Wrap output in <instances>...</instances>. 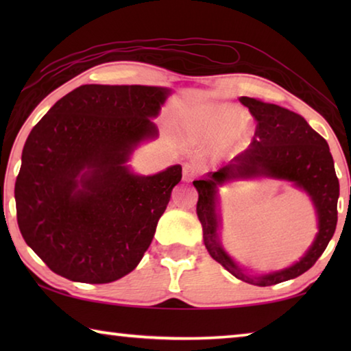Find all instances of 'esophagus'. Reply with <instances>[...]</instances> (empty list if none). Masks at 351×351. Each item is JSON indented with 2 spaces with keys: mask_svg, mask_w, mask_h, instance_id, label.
<instances>
[{
  "mask_svg": "<svg viewBox=\"0 0 351 351\" xmlns=\"http://www.w3.org/2000/svg\"><path fill=\"white\" fill-rule=\"evenodd\" d=\"M197 176H198V170H197V167H195V165L184 164V167H182V181L184 182L193 181Z\"/></svg>",
  "mask_w": 351,
  "mask_h": 351,
  "instance_id": "esophagus-1",
  "label": "esophagus"
}]
</instances>
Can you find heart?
<instances>
[{"label": "heart", "mask_w": 351, "mask_h": 351, "mask_svg": "<svg viewBox=\"0 0 351 351\" xmlns=\"http://www.w3.org/2000/svg\"><path fill=\"white\" fill-rule=\"evenodd\" d=\"M245 116L232 105H218L207 110L198 125V134L207 142H218V153L232 152L246 138Z\"/></svg>", "instance_id": "obj_1"}]
</instances>
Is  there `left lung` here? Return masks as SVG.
Listing matches in <instances>:
<instances>
[{
  "mask_svg": "<svg viewBox=\"0 0 351 351\" xmlns=\"http://www.w3.org/2000/svg\"><path fill=\"white\" fill-rule=\"evenodd\" d=\"M240 102L247 106L257 121L254 141L228 165L210 171L203 180L193 181L198 190L197 215L203 226L206 249L213 260L243 282L271 287L304 274L328 246L337 223L339 181L328 144L300 114L252 97H240ZM257 177L288 180L305 191L317 212L318 234L307 252L288 269L249 275L225 252L219 240L221 216L217 189L229 182Z\"/></svg>",
  "mask_w": 351,
  "mask_h": 351,
  "instance_id": "obj_1",
  "label": "left lung"
}]
</instances>
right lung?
Instances as JSON below:
<instances>
[{
	"label": "right lung",
	"mask_w": 351,
	"mask_h": 351,
	"mask_svg": "<svg viewBox=\"0 0 351 351\" xmlns=\"http://www.w3.org/2000/svg\"><path fill=\"white\" fill-rule=\"evenodd\" d=\"M171 94L145 85H82L29 133L15 182L27 246L56 274L110 283L144 257L182 167L138 175L128 161L158 138L153 122Z\"/></svg>",
	"instance_id": "add662e5"
}]
</instances>
